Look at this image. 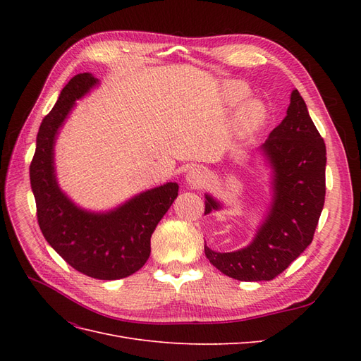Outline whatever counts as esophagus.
Here are the masks:
<instances>
[{"instance_id": "obj_1", "label": "esophagus", "mask_w": 361, "mask_h": 361, "mask_svg": "<svg viewBox=\"0 0 361 361\" xmlns=\"http://www.w3.org/2000/svg\"><path fill=\"white\" fill-rule=\"evenodd\" d=\"M187 182L191 187H203L206 182V173L200 167H192L187 173Z\"/></svg>"}]
</instances>
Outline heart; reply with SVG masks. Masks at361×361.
Masks as SVG:
<instances>
[{"mask_svg":"<svg viewBox=\"0 0 361 361\" xmlns=\"http://www.w3.org/2000/svg\"><path fill=\"white\" fill-rule=\"evenodd\" d=\"M247 89L239 82H228L224 89V99L228 105H235L247 96ZM267 118V106L257 99H250L238 108L233 125L238 133L250 134L264 125Z\"/></svg>","mask_w":361,"mask_h":361,"instance_id":"1","label":"heart"}]
</instances>
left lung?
Segmentation results:
<instances>
[{
  "mask_svg": "<svg viewBox=\"0 0 361 361\" xmlns=\"http://www.w3.org/2000/svg\"><path fill=\"white\" fill-rule=\"evenodd\" d=\"M262 152L274 171L272 203L248 247L204 255L223 274L241 281L272 280L312 244L325 200L326 150L298 90L290 94L286 117L271 130ZM221 204L206 194L204 214Z\"/></svg>",
  "mask_w": 361,
  "mask_h": 361,
  "instance_id": "left-lung-1",
  "label": "left lung"
}]
</instances>
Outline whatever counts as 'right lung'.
I'll use <instances>...</instances> for the list:
<instances>
[{
    "label": "right lung",
    "instance_id": "right-lung-1",
    "mask_svg": "<svg viewBox=\"0 0 361 361\" xmlns=\"http://www.w3.org/2000/svg\"><path fill=\"white\" fill-rule=\"evenodd\" d=\"M96 84L94 76L85 72L75 75L61 90L40 123L30 180L37 223L48 244L82 274L117 280L134 274L147 262L152 233L178 197L179 185L164 183L104 214L84 211L63 194L54 169L56 137L75 101Z\"/></svg>",
    "mask_w": 361,
    "mask_h": 361
}]
</instances>
